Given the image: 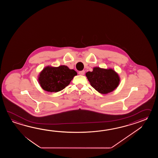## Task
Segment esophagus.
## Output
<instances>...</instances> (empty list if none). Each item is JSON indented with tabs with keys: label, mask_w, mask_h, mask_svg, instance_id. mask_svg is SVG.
Here are the masks:
<instances>
[{
	"label": "esophagus",
	"mask_w": 158,
	"mask_h": 158,
	"mask_svg": "<svg viewBox=\"0 0 158 158\" xmlns=\"http://www.w3.org/2000/svg\"><path fill=\"white\" fill-rule=\"evenodd\" d=\"M78 74H80V75H82V76H83V75H84V74H85V71H80V72H78Z\"/></svg>",
	"instance_id": "1"
}]
</instances>
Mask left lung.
Listing matches in <instances>:
<instances>
[{
    "mask_svg": "<svg viewBox=\"0 0 158 158\" xmlns=\"http://www.w3.org/2000/svg\"><path fill=\"white\" fill-rule=\"evenodd\" d=\"M91 86L99 93L106 94L114 90L120 83L119 76L111 69L94 67L92 72L86 73Z\"/></svg>",
    "mask_w": 158,
    "mask_h": 158,
    "instance_id": "8db88e82",
    "label": "left lung"
}]
</instances>
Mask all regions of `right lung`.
Listing matches in <instances>:
<instances>
[{
	"instance_id": "right-lung-1",
	"label": "right lung",
	"mask_w": 158,
	"mask_h": 158,
	"mask_svg": "<svg viewBox=\"0 0 158 158\" xmlns=\"http://www.w3.org/2000/svg\"><path fill=\"white\" fill-rule=\"evenodd\" d=\"M77 74L74 69H70L65 65L47 66L41 71L38 80L44 90L56 93L67 86Z\"/></svg>"
}]
</instances>
